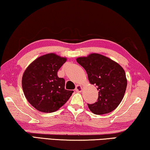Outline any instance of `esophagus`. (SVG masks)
<instances>
[{"instance_id":"34e87169","label":"esophagus","mask_w":150,"mask_h":150,"mask_svg":"<svg viewBox=\"0 0 150 150\" xmlns=\"http://www.w3.org/2000/svg\"><path fill=\"white\" fill-rule=\"evenodd\" d=\"M82 89H83V88L81 86H80V85H77V86H76V88H75L76 91H77V92H81Z\"/></svg>"}]
</instances>
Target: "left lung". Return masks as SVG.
<instances>
[{
  "instance_id": "8db88e82",
  "label": "left lung",
  "mask_w": 150,
  "mask_h": 150,
  "mask_svg": "<svg viewBox=\"0 0 150 150\" xmlns=\"http://www.w3.org/2000/svg\"><path fill=\"white\" fill-rule=\"evenodd\" d=\"M76 61L86 71L91 84L97 87L98 101L88 104L95 115L111 112L121 102L127 80L123 68L110 58L98 53L78 57Z\"/></svg>"
}]
</instances>
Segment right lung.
I'll use <instances>...</instances> for the list:
<instances>
[{
    "label": "right lung",
    "instance_id": "obj_1",
    "mask_svg": "<svg viewBox=\"0 0 150 150\" xmlns=\"http://www.w3.org/2000/svg\"><path fill=\"white\" fill-rule=\"evenodd\" d=\"M67 58L48 53L35 59L24 71L22 88L32 106L42 112H53L68 101L73 91L64 88L65 81L57 75Z\"/></svg>",
    "mask_w": 150,
    "mask_h": 150
}]
</instances>
